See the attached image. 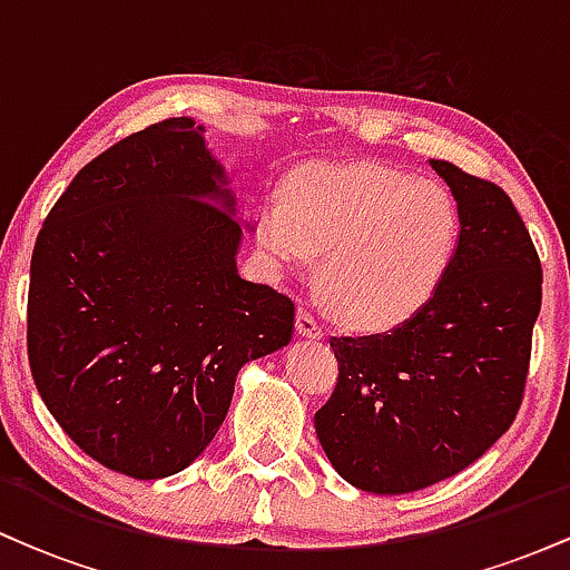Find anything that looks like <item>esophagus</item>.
<instances>
[{
	"mask_svg": "<svg viewBox=\"0 0 570 570\" xmlns=\"http://www.w3.org/2000/svg\"><path fill=\"white\" fill-rule=\"evenodd\" d=\"M297 332L303 337H316V340L324 335L322 324H318L316 316H313L311 311H305V307H299L297 311Z\"/></svg>",
	"mask_w": 570,
	"mask_h": 570,
	"instance_id": "esophagus-1",
	"label": "esophagus"
}]
</instances>
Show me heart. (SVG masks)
I'll return each mask as SVG.
<instances>
[{
	"mask_svg": "<svg viewBox=\"0 0 570 570\" xmlns=\"http://www.w3.org/2000/svg\"><path fill=\"white\" fill-rule=\"evenodd\" d=\"M458 238L453 195L385 163L297 168L257 217L259 248L278 271L324 254V292L340 318L364 332L415 316L448 276Z\"/></svg>",
	"mask_w": 570,
	"mask_h": 570,
	"instance_id": "obj_1",
	"label": "heart"
}]
</instances>
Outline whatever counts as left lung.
Returning a JSON list of instances; mask_svg holds the SVG:
<instances>
[{
    "mask_svg": "<svg viewBox=\"0 0 570 570\" xmlns=\"http://www.w3.org/2000/svg\"><path fill=\"white\" fill-rule=\"evenodd\" d=\"M461 238L434 297L389 335L332 337L337 385L316 412L337 474L367 493H412L474 463L512 426L531 364L541 263L493 181L431 160Z\"/></svg>",
    "mask_w": 570,
    "mask_h": 570,
    "instance_id": "8db88e82",
    "label": "left lung"
}]
</instances>
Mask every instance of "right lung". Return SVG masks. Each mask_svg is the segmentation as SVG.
Here are the masks:
<instances>
[{
  "label": "right lung",
  "mask_w": 570,
  "mask_h": 570,
  "mask_svg": "<svg viewBox=\"0 0 570 570\" xmlns=\"http://www.w3.org/2000/svg\"><path fill=\"white\" fill-rule=\"evenodd\" d=\"M233 214L203 126L168 117L90 160L37 235L31 375L69 440L112 472L187 469L238 370L292 340V299L238 276Z\"/></svg>",
  "instance_id": "obj_1"
}]
</instances>
